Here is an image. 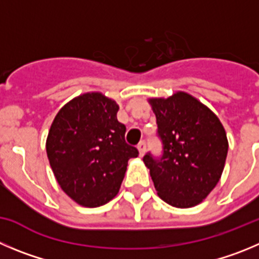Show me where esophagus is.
Segmentation results:
<instances>
[{"label": "esophagus", "mask_w": 259, "mask_h": 259, "mask_svg": "<svg viewBox=\"0 0 259 259\" xmlns=\"http://www.w3.org/2000/svg\"><path fill=\"white\" fill-rule=\"evenodd\" d=\"M138 152H139V157H143L146 153V142H141L138 146Z\"/></svg>", "instance_id": "obj_1"}]
</instances>
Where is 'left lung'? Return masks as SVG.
Segmentation results:
<instances>
[{
	"instance_id": "8db88e82",
	"label": "left lung",
	"mask_w": 259,
	"mask_h": 259,
	"mask_svg": "<svg viewBox=\"0 0 259 259\" xmlns=\"http://www.w3.org/2000/svg\"><path fill=\"white\" fill-rule=\"evenodd\" d=\"M163 144L161 159L143 158L157 194L170 206L190 208L203 202L220 181L229 142L220 118L195 97L176 92L149 98Z\"/></svg>"
}]
</instances>
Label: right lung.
Wrapping results in <instances>:
<instances>
[{
	"label": "right lung",
	"mask_w": 259,
	"mask_h": 259,
	"mask_svg": "<svg viewBox=\"0 0 259 259\" xmlns=\"http://www.w3.org/2000/svg\"><path fill=\"white\" fill-rule=\"evenodd\" d=\"M118 105L88 92L62 106L46 141L48 161L61 189L74 202L96 208L117 195L127 161L138 149L125 143Z\"/></svg>",
	"instance_id": "right-lung-1"
}]
</instances>
